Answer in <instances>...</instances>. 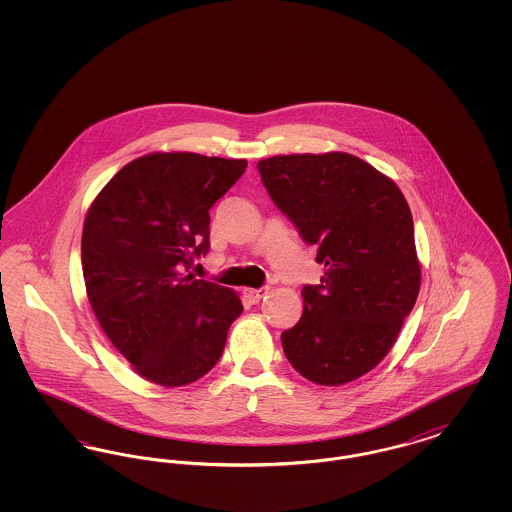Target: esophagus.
I'll use <instances>...</instances> for the list:
<instances>
[{
    "label": "esophagus",
    "mask_w": 512,
    "mask_h": 512,
    "mask_svg": "<svg viewBox=\"0 0 512 512\" xmlns=\"http://www.w3.org/2000/svg\"><path fill=\"white\" fill-rule=\"evenodd\" d=\"M267 293V288H259V290H255V288H245L244 290L245 297H247L251 303H259Z\"/></svg>",
    "instance_id": "obj_1"
}]
</instances>
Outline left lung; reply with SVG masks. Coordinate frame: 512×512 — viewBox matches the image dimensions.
Returning a JSON list of instances; mask_svg holds the SVG:
<instances>
[{"label": "left lung", "instance_id": "1", "mask_svg": "<svg viewBox=\"0 0 512 512\" xmlns=\"http://www.w3.org/2000/svg\"><path fill=\"white\" fill-rule=\"evenodd\" d=\"M257 169L326 268L301 292L284 353L315 384L353 382L390 353L420 292L409 203L390 176L343 151L276 155Z\"/></svg>", "mask_w": 512, "mask_h": 512}]
</instances>
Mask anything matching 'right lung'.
Returning <instances> with one entry per match:
<instances>
[{
	"instance_id": "obj_1",
	"label": "right lung",
	"mask_w": 512,
	"mask_h": 512,
	"mask_svg": "<svg viewBox=\"0 0 512 512\" xmlns=\"http://www.w3.org/2000/svg\"><path fill=\"white\" fill-rule=\"evenodd\" d=\"M245 159L147 153L117 172L82 228L88 301L132 368L165 388L188 386L219 363L240 295L188 272L209 249V209Z\"/></svg>"
}]
</instances>
